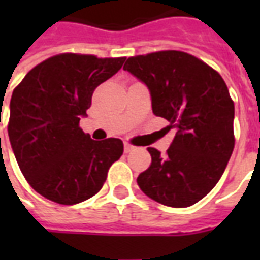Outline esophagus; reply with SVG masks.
<instances>
[{
    "label": "esophagus",
    "mask_w": 260,
    "mask_h": 260,
    "mask_svg": "<svg viewBox=\"0 0 260 260\" xmlns=\"http://www.w3.org/2000/svg\"><path fill=\"white\" fill-rule=\"evenodd\" d=\"M135 150V146H132L131 143H128V142H125L124 143V152L125 153H131Z\"/></svg>",
    "instance_id": "esophagus-1"
}]
</instances>
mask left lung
<instances>
[{
    "instance_id": "1",
    "label": "left lung",
    "mask_w": 260,
    "mask_h": 260,
    "mask_svg": "<svg viewBox=\"0 0 260 260\" xmlns=\"http://www.w3.org/2000/svg\"><path fill=\"white\" fill-rule=\"evenodd\" d=\"M124 71L146 85L153 114L177 131L167 154L147 147L152 164L138 185L166 206L195 205L221 178L234 149V103L225 82L203 61L174 50L131 57Z\"/></svg>"
}]
</instances>
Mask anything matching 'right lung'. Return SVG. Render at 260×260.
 Segmentation results:
<instances>
[{
  "instance_id": "obj_1",
  "label": "right lung",
  "mask_w": 260,
  "mask_h": 260,
  "mask_svg": "<svg viewBox=\"0 0 260 260\" xmlns=\"http://www.w3.org/2000/svg\"><path fill=\"white\" fill-rule=\"evenodd\" d=\"M125 58L59 54L27 72L11 97L8 135L22 174L36 192L76 205L102 189L121 139L93 141L79 128L97 86Z\"/></svg>"
}]
</instances>
